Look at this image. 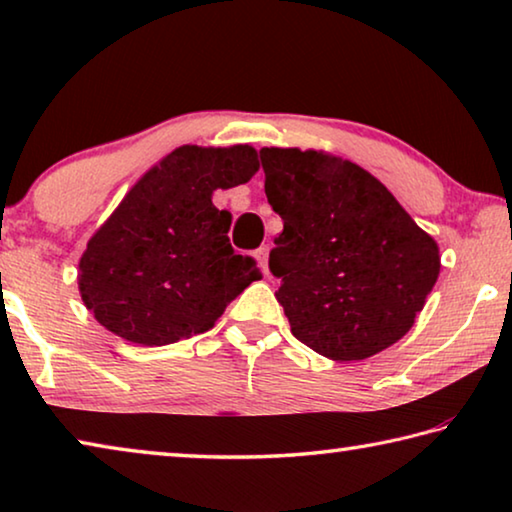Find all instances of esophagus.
<instances>
[{"label": "esophagus", "instance_id": "34e87169", "mask_svg": "<svg viewBox=\"0 0 512 512\" xmlns=\"http://www.w3.org/2000/svg\"><path fill=\"white\" fill-rule=\"evenodd\" d=\"M256 261L261 263L265 274H270V267H267V261H270V247H267V245L258 247V249H256Z\"/></svg>", "mask_w": 512, "mask_h": 512}]
</instances>
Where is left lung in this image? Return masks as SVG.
<instances>
[{
  "label": "left lung",
  "mask_w": 512,
  "mask_h": 512,
  "mask_svg": "<svg viewBox=\"0 0 512 512\" xmlns=\"http://www.w3.org/2000/svg\"><path fill=\"white\" fill-rule=\"evenodd\" d=\"M265 194L283 219L270 272L290 332L336 361L387 350L439 277V247L380 180L322 151L261 148Z\"/></svg>",
  "instance_id": "obj_1"
}]
</instances>
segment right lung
Here are the masks:
<instances>
[{
    "instance_id": "add662e5",
    "label": "right lung",
    "mask_w": 512,
    "mask_h": 512,
    "mask_svg": "<svg viewBox=\"0 0 512 512\" xmlns=\"http://www.w3.org/2000/svg\"><path fill=\"white\" fill-rule=\"evenodd\" d=\"M256 171L251 146H180L146 171L80 258L82 300L100 325L141 345L208 332L263 277L231 247V212L212 206V192Z\"/></svg>"
}]
</instances>
